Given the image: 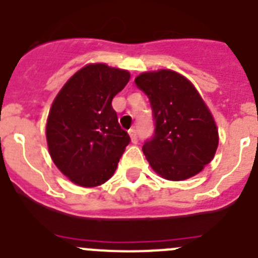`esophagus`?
<instances>
[{
    "label": "esophagus",
    "instance_id": "esophagus-1",
    "mask_svg": "<svg viewBox=\"0 0 258 258\" xmlns=\"http://www.w3.org/2000/svg\"><path fill=\"white\" fill-rule=\"evenodd\" d=\"M128 134H130V136H131V141L134 144H136L138 143V131H136V130L135 128H131L128 131Z\"/></svg>",
    "mask_w": 258,
    "mask_h": 258
}]
</instances>
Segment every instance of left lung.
<instances>
[{
    "label": "left lung",
    "instance_id": "1",
    "mask_svg": "<svg viewBox=\"0 0 258 258\" xmlns=\"http://www.w3.org/2000/svg\"><path fill=\"white\" fill-rule=\"evenodd\" d=\"M135 83L153 110L154 135L143 146L152 168L172 181L201 172L215 157L219 131L196 87L168 69L141 73Z\"/></svg>",
    "mask_w": 258,
    "mask_h": 258
}]
</instances>
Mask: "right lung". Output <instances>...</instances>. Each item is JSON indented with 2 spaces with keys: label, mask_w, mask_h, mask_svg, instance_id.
Listing matches in <instances>:
<instances>
[{
  "label": "right lung",
  "mask_w": 258,
  "mask_h": 258,
  "mask_svg": "<svg viewBox=\"0 0 258 258\" xmlns=\"http://www.w3.org/2000/svg\"><path fill=\"white\" fill-rule=\"evenodd\" d=\"M128 81L127 71L89 64L55 97L46 126L48 152L74 184L97 186L114 173L131 139L118 123L112 100Z\"/></svg>",
  "instance_id": "add662e5"
}]
</instances>
